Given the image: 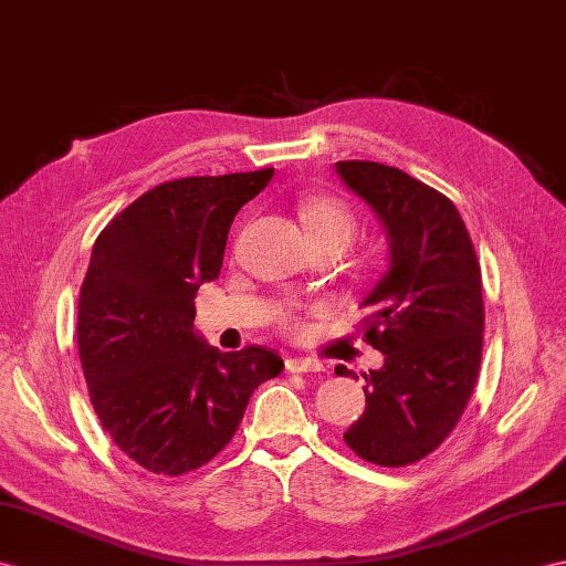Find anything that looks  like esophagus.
<instances>
[{"instance_id": "esophagus-1", "label": "esophagus", "mask_w": 566, "mask_h": 566, "mask_svg": "<svg viewBox=\"0 0 566 566\" xmlns=\"http://www.w3.org/2000/svg\"><path fill=\"white\" fill-rule=\"evenodd\" d=\"M286 369L292 374H318L323 371V364L311 357H292L286 359Z\"/></svg>"}]
</instances>
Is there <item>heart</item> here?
Masks as SVG:
<instances>
[{"mask_svg":"<svg viewBox=\"0 0 566 566\" xmlns=\"http://www.w3.org/2000/svg\"><path fill=\"white\" fill-rule=\"evenodd\" d=\"M298 214L311 235V241L333 239L347 245L354 235V229H357V219H354L352 207L331 195L306 197L298 207Z\"/></svg>","mask_w":566,"mask_h":566,"instance_id":"obj_1","label":"heart"}]
</instances>
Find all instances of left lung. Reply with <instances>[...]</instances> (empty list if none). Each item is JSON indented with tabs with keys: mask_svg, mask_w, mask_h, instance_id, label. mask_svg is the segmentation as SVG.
Returning a JSON list of instances; mask_svg holds the SVG:
<instances>
[{
	"mask_svg": "<svg viewBox=\"0 0 566 566\" xmlns=\"http://www.w3.org/2000/svg\"><path fill=\"white\" fill-rule=\"evenodd\" d=\"M337 176L380 219L388 272L361 306L364 339L384 366L364 374V415L345 443L364 461L405 468L437 451L461 419L482 359V274L449 197L405 170L337 161ZM347 376L345 366L335 369Z\"/></svg>",
	"mask_w": 566,
	"mask_h": 566,
	"instance_id": "8db88e82",
	"label": "left lung"
}]
</instances>
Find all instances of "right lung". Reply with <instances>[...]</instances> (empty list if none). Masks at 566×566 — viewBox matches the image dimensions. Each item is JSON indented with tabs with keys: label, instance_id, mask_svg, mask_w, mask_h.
<instances>
[{
	"label": "right lung",
	"instance_id": "1",
	"mask_svg": "<svg viewBox=\"0 0 566 566\" xmlns=\"http://www.w3.org/2000/svg\"><path fill=\"white\" fill-rule=\"evenodd\" d=\"M274 168L161 182L94 243L78 292L76 345L88 396L127 458L178 478L227 446L277 352H219L195 333V296L219 277L239 209Z\"/></svg>",
	"mask_w": 566,
	"mask_h": 566
}]
</instances>
